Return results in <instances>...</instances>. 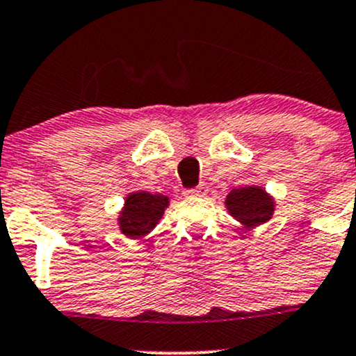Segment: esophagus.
Returning <instances> with one entry per match:
<instances>
[{
  "label": "esophagus",
  "mask_w": 356,
  "mask_h": 356,
  "mask_svg": "<svg viewBox=\"0 0 356 356\" xmlns=\"http://www.w3.org/2000/svg\"><path fill=\"white\" fill-rule=\"evenodd\" d=\"M208 186L206 184H199L197 187H194V189H187V191H184V194L186 196H199V197H202V196H206V194H208Z\"/></svg>",
  "instance_id": "obj_1"
}]
</instances>
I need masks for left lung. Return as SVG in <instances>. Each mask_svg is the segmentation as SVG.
Returning <instances> with one entry per match:
<instances>
[{
	"instance_id": "left-lung-1",
	"label": "left lung",
	"mask_w": 356,
	"mask_h": 356,
	"mask_svg": "<svg viewBox=\"0 0 356 356\" xmlns=\"http://www.w3.org/2000/svg\"><path fill=\"white\" fill-rule=\"evenodd\" d=\"M226 209L245 229H253L272 218L275 201L264 187L245 186L233 189L226 196Z\"/></svg>"
}]
</instances>
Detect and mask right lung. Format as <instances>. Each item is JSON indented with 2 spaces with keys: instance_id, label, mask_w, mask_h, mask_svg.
<instances>
[{
  "instance_id": "obj_1",
  "label": "right lung",
  "mask_w": 356,
  "mask_h": 356,
  "mask_svg": "<svg viewBox=\"0 0 356 356\" xmlns=\"http://www.w3.org/2000/svg\"><path fill=\"white\" fill-rule=\"evenodd\" d=\"M169 206V197L147 191L130 193L120 211V232L131 240H142L157 226L163 211Z\"/></svg>"
}]
</instances>
